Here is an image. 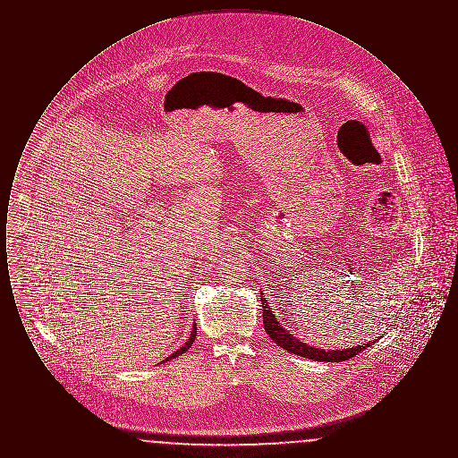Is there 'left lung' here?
<instances>
[{"label":"left lung","instance_id":"left-lung-1","mask_svg":"<svg viewBox=\"0 0 458 458\" xmlns=\"http://www.w3.org/2000/svg\"><path fill=\"white\" fill-rule=\"evenodd\" d=\"M261 301L262 325H264L266 333L269 335V338L276 345H280L284 350H288L290 353L301 355V357H305V359H312V360H321V362H344V360H349L352 357L359 355L366 347H370V344H374V342H370V344H366V345H359V347H352V349L347 350L314 349V347H310L307 344H302L301 340H297L293 335H290L278 323V319L275 318L271 307L266 304V299H261Z\"/></svg>","mask_w":458,"mask_h":458}]
</instances>
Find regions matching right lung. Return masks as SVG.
<instances>
[{
	"label": "right lung",
	"instance_id": "right-lung-1",
	"mask_svg": "<svg viewBox=\"0 0 458 458\" xmlns=\"http://www.w3.org/2000/svg\"><path fill=\"white\" fill-rule=\"evenodd\" d=\"M196 327H192V335H191V338L185 342V345H183V347H180L176 352H174L166 360H172L174 357H178V355H182V353H185L187 350L191 349V347H192V344H194V340H196Z\"/></svg>",
	"mask_w": 458,
	"mask_h": 458
}]
</instances>
